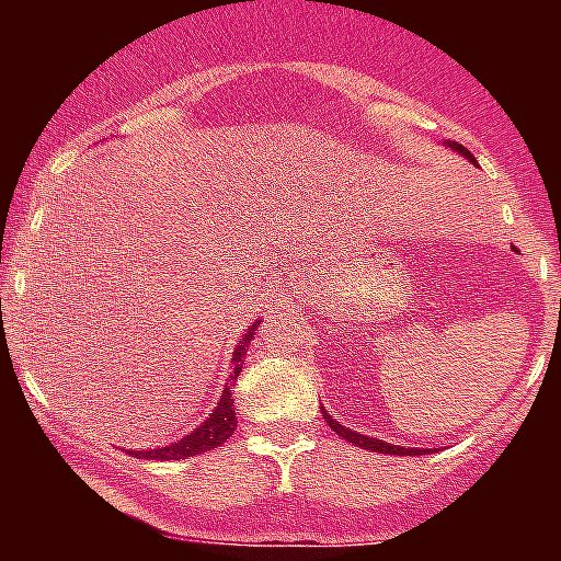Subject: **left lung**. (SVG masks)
<instances>
[{"label":"left lung","mask_w":561,"mask_h":561,"mask_svg":"<svg viewBox=\"0 0 561 561\" xmlns=\"http://www.w3.org/2000/svg\"><path fill=\"white\" fill-rule=\"evenodd\" d=\"M446 145L450 147V150H456L459 152V156H465L469 163L472 165H478V160H474V156L472 152L467 150V147H461V145H456V141H446ZM321 414H324V422L330 424V427L334 430V433H337L340 437H345L347 443H353V446H362V448H366V450H377V454H392V456H422L424 450H420V448H403V446H390V443H385V440H377V437H369V435H362V433H356V430H347V427H343V424L340 422H334L330 414H327L324 409H321Z\"/></svg>","instance_id":"1"}]
</instances>
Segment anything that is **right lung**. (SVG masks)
<instances>
[{
	"instance_id": "right-lung-1",
	"label": "right lung",
	"mask_w": 561,
	"mask_h": 561,
	"mask_svg": "<svg viewBox=\"0 0 561 561\" xmlns=\"http://www.w3.org/2000/svg\"><path fill=\"white\" fill-rule=\"evenodd\" d=\"M255 327H259V321H255V324L250 327V330L242 334V340H240V343H237V347H234V358H231V375H229V379H227V385H224V392H221V398H218L214 414H210L208 420L199 424V427L192 430L190 435H184L182 440L171 443V446L150 448V450H128V454L137 456V459L171 461V459H186V456L205 454V450L218 448V446H221V443H227L229 437H231V433H234V427H237L234 398H231L229 385L237 382V377H240V371H242V358H244V353H248L250 340H253Z\"/></svg>"
}]
</instances>
